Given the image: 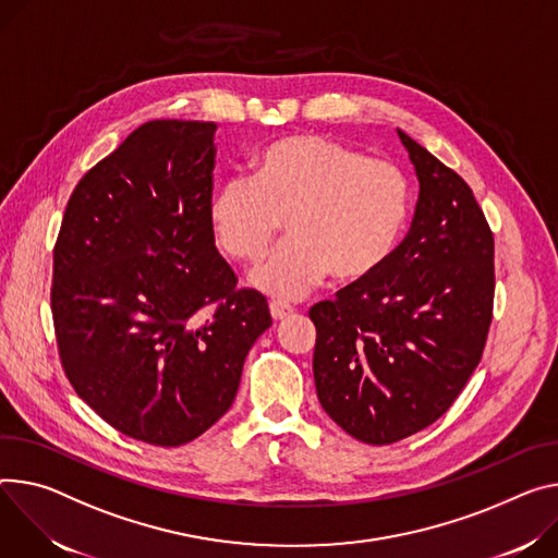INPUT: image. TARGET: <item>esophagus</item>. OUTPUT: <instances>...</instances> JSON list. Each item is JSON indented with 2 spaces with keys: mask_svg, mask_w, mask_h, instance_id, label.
I'll return each instance as SVG.
<instances>
[{
  "mask_svg": "<svg viewBox=\"0 0 558 558\" xmlns=\"http://www.w3.org/2000/svg\"><path fill=\"white\" fill-rule=\"evenodd\" d=\"M269 312H271V318L274 320H284L293 314V307L287 305V302H280V300H274L269 305Z\"/></svg>",
  "mask_w": 558,
  "mask_h": 558,
  "instance_id": "esophagus-1",
  "label": "esophagus"
}]
</instances>
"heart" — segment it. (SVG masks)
<instances>
[{"label": "heart", "mask_w": 558, "mask_h": 558, "mask_svg": "<svg viewBox=\"0 0 558 558\" xmlns=\"http://www.w3.org/2000/svg\"><path fill=\"white\" fill-rule=\"evenodd\" d=\"M410 182L385 160L320 135H291L253 160V175L225 180L209 202V225L229 258L258 263L287 218L289 238L248 282L295 300L331 271L361 282L393 253L410 214Z\"/></svg>", "instance_id": "obj_1"}]
</instances>
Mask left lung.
<instances>
[{
	"mask_svg": "<svg viewBox=\"0 0 558 558\" xmlns=\"http://www.w3.org/2000/svg\"><path fill=\"white\" fill-rule=\"evenodd\" d=\"M418 178L412 227L369 278L312 307L314 380L349 436L389 445L438 421L481 363L494 238L465 180L398 129Z\"/></svg>",
	"mask_w": 558,
	"mask_h": 558,
	"instance_id": "8db88e82",
	"label": "left lung"
}]
</instances>
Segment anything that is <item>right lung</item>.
Listing matches in <instances>:
<instances>
[{
	"label": "right lung",
	"instance_id": "right-lung-1",
	"mask_svg": "<svg viewBox=\"0 0 558 558\" xmlns=\"http://www.w3.org/2000/svg\"><path fill=\"white\" fill-rule=\"evenodd\" d=\"M214 122L154 120L75 186L53 253L56 333L77 396L118 432L160 447L231 408L267 298L235 289L209 202Z\"/></svg>",
	"mask_w": 558,
	"mask_h": 558
}]
</instances>
